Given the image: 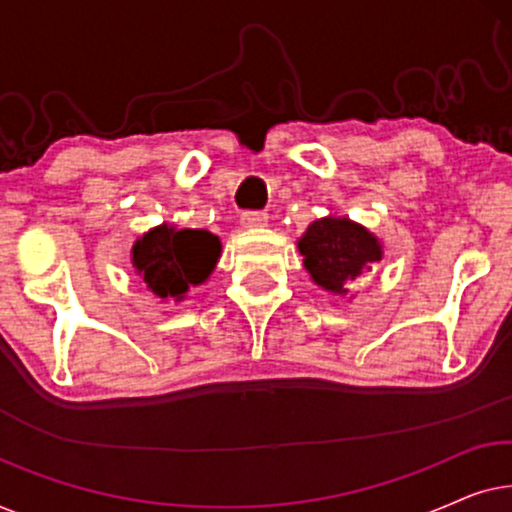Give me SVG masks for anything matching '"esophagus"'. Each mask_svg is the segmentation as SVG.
Listing matches in <instances>:
<instances>
[{"label": "esophagus", "mask_w": 512, "mask_h": 512, "mask_svg": "<svg viewBox=\"0 0 512 512\" xmlns=\"http://www.w3.org/2000/svg\"><path fill=\"white\" fill-rule=\"evenodd\" d=\"M244 228H265L268 226V214L265 212H247L242 214Z\"/></svg>", "instance_id": "34e87169"}]
</instances>
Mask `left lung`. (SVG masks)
Here are the masks:
<instances>
[{
	"instance_id": "1",
	"label": "left lung",
	"mask_w": 512,
	"mask_h": 512,
	"mask_svg": "<svg viewBox=\"0 0 512 512\" xmlns=\"http://www.w3.org/2000/svg\"><path fill=\"white\" fill-rule=\"evenodd\" d=\"M298 251L312 282L333 296H347V284L373 270L384 256L375 233L347 216L333 214L307 226Z\"/></svg>"
}]
</instances>
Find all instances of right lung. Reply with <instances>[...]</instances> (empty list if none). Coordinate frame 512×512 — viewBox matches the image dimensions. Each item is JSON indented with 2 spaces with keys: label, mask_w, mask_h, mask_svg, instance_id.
<instances>
[{
  "label": "right lung",
  "mask_w": 512,
  "mask_h": 512,
  "mask_svg": "<svg viewBox=\"0 0 512 512\" xmlns=\"http://www.w3.org/2000/svg\"><path fill=\"white\" fill-rule=\"evenodd\" d=\"M221 258V240L209 230L177 228L174 223L146 230L130 251L139 279L158 300L181 303L191 286L205 284Z\"/></svg>",
  "instance_id": "1"
}]
</instances>
